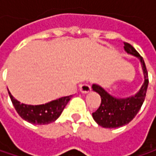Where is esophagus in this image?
<instances>
[{
  "instance_id": "1",
  "label": "esophagus",
  "mask_w": 156,
  "mask_h": 156,
  "mask_svg": "<svg viewBox=\"0 0 156 156\" xmlns=\"http://www.w3.org/2000/svg\"><path fill=\"white\" fill-rule=\"evenodd\" d=\"M79 90H80L81 93H85L86 94V93H89L91 91V87L87 84H82V85L79 86Z\"/></svg>"
}]
</instances>
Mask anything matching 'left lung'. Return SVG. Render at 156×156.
Returning a JSON list of instances; mask_svg holds the SVG:
<instances>
[{
	"instance_id": "left-lung-1",
	"label": "left lung",
	"mask_w": 156,
	"mask_h": 156,
	"mask_svg": "<svg viewBox=\"0 0 156 156\" xmlns=\"http://www.w3.org/2000/svg\"><path fill=\"white\" fill-rule=\"evenodd\" d=\"M125 50L139 58L144 73V84L140 90L128 98H115L97 84H93L92 89L101 97V104L98 109L92 113V116L98 125L105 128H116L127 125L136 115L144 101L148 87V73L143 58L136 48L129 43L125 42Z\"/></svg>"
}]
</instances>
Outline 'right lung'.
Segmentation results:
<instances>
[{"mask_svg":"<svg viewBox=\"0 0 156 156\" xmlns=\"http://www.w3.org/2000/svg\"><path fill=\"white\" fill-rule=\"evenodd\" d=\"M9 95L20 116L33 125H48L57 120L72 97H63L43 105L31 106L21 104L16 100L10 92Z\"/></svg>","mask_w":156,"mask_h":156,"instance_id":"add662e5","label":"right lung"}]
</instances>
